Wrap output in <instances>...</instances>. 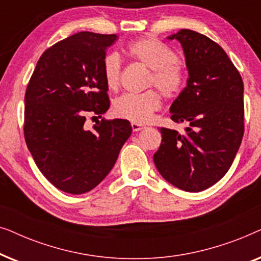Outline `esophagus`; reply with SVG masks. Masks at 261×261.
<instances>
[{
	"label": "esophagus",
	"mask_w": 261,
	"mask_h": 261,
	"mask_svg": "<svg viewBox=\"0 0 261 261\" xmlns=\"http://www.w3.org/2000/svg\"><path fill=\"white\" fill-rule=\"evenodd\" d=\"M130 126H132V129H133V132H139V130L144 129V128H145L144 126H142V124L137 123V122H132Z\"/></svg>",
	"instance_id": "esophagus-1"
}]
</instances>
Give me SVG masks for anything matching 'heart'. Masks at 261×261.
<instances>
[{"label": "heart", "mask_w": 261, "mask_h": 261, "mask_svg": "<svg viewBox=\"0 0 261 261\" xmlns=\"http://www.w3.org/2000/svg\"><path fill=\"white\" fill-rule=\"evenodd\" d=\"M124 53L133 62L144 64L151 69L147 87H155L166 98L180 94L185 84V70L177 59V55L163 41L154 38H141L124 47ZM102 73L109 90L116 91L121 83L122 64L116 53L110 52L103 57ZM162 107L159 92L147 90L141 94H124L115 99L113 112L117 117L145 123Z\"/></svg>", "instance_id": "heart-1"}]
</instances>
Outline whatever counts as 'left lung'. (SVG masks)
<instances>
[{
  "instance_id": "1",
  "label": "left lung",
  "mask_w": 261,
  "mask_h": 261,
  "mask_svg": "<svg viewBox=\"0 0 261 261\" xmlns=\"http://www.w3.org/2000/svg\"><path fill=\"white\" fill-rule=\"evenodd\" d=\"M183 46L189 78L171 106V119L189 123L185 133L162 127L153 155L159 173L178 189L205 190L233 164L245 132L244 83L219 44L191 30L169 37Z\"/></svg>"
}]
</instances>
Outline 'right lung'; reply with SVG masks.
I'll list each match as a JSON object with an SVG mask.
<instances>
[{"label":"right lung","mask_w":261,"mask_h":261,"mask_svg":"<svg viewBox=\"0 0 261 261\" xmlns=\"http://www.w3.org/2000/svg\"><path fill=\"white\" fill-rule=\"evenodd\" d=\"M116 34L80 32L39 58L24 95L23 134L41 173L57 189L81 195L113 169L129 135V121L102 117L92 129L86 117L110 106L102 73L106 49Z\"/></svg>","instance_id":"1"}]
</instances>
